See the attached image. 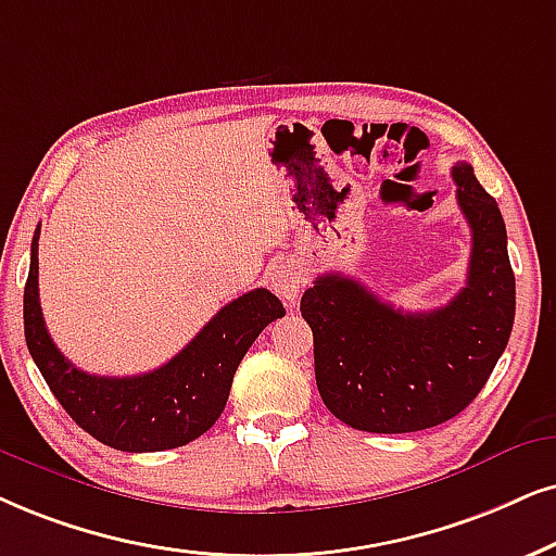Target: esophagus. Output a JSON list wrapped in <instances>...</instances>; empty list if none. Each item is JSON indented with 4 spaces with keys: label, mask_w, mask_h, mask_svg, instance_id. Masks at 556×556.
Listing matches in <instances>:
<instances>
[{
    "label": "esophagus",
    "mask_w": 556,
    "mask_h": 556,
    "mask_svg": "<svg viewBox=\"0 0 556 556\" xmlns=\"http://www.w3.org/2000/svg\"><path fill=\"white\" fill-rule=\"evenodd\" d=\"M266 282L274 292L282 298L287 305H294L302 292V274L298 269V264L292 262H277L269 266V271H266Z\"/></svg>",
    "instance_id": "obj_1"
}]
</instances>
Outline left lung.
<instances>
[{
  "mask_svg": "<svg viewBox=\"0 0 556 556\" xmlns=\"http://www.w3.org/2000/svg\"><path fill=\"white\" fill-rule=\"evenodd\" d=\"M452 179L472 254L448 305L403 313L341 274H323L300 300L323 403L356 431L410 433L459 416L508 346L516 277L501 207L465 161Z\"/></svg>",
  "mask_w": 556,
  "mask_h": 556,
  "instance_id": "8db88e82",
  "label": "left lung"
}]
</instances>
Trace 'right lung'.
<instances>
[{"mask_svg":"<svg viewBox=\"0 0 556 556\" xmlns=\"http://www.w3.org/2000/svg\"><path fill=\"white\" fill-rule=\"evenodd\" d=\"M38 238L30 245L25 285V341L35 367L63 410L89 435L121 452H164L185 446L220 418L238 364L271 320L279 298L258 287L228 302L174 359L136 377H97L76 369L55 349L38 294Z\"/></svg>","mask_w":556,"mask_h":556,"instance_id":"add662e5","label":"right lung"}]
</instances>
